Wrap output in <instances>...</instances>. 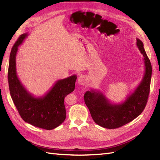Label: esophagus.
<instances>
[{"label": "esophagus", "mask_w": 160, "mask_h": 160, "mask_svg": "<svg viewBox=\"0 0 160 160\" xmlns=\"http://www.w3.org/2000/svg\"><path fill=\"white\" fill-rule=\"evenodd\" d=\"M78 82L80 85H84L87 82V78L84 76H80L78 78Z\"/></svg>", "instance_id": "34e87169"}]
</instances>
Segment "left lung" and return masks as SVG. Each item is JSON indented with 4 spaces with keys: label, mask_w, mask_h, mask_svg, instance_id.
Returning <instances> with one entry per match:
<instances>
[{
    "label": "left lung",
    "mask_w": 160,
    "mask_h": 160,
    "mask_svg": "<svg viewBox=\"0 0 160 160\" xmlns=\"http://www.w3.org/2000/svg\"><path fill=\"white\" fill-rule=\"evenodd\" d=\"M137 46L143 55L145 73L135 91L120 104H113L99 91H88L84 95L86 105L93 120L103 128L113 129L124 126L137 118L144 110L148 99L152 68L143 43L137 38Z\"/></svg>",
    "instance_id": "obj_1"
}]
</instances>
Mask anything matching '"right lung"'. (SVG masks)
Instances as JSON below:
<instances>
[{"instance_id":"1","label":"right lung","mask_w":160,"mask_h":160,"mask_svg":"<svg viewBox=\"0 0 160 160\" xmlns=\"http://www.w3.org/2000/svg\"><path fill=\"white\" fill-rule=\"evenodd\" d=\"M27 36L28 34L20 36L11 51L8 69L11 97L24 121L40 128L52 130L62 124L66 118L64 99L74 90L77 77L73 75L57 80L50 91L42 97L32 95L19 81L16 72L18 47Z\"/></svg>"}]
</instances>
